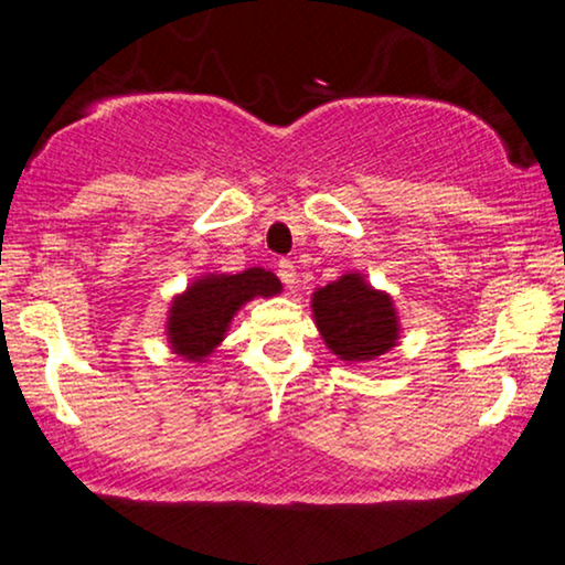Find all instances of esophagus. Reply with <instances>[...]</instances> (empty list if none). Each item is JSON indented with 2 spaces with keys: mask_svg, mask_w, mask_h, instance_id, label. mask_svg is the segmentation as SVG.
Segmentation results:
<instances>
[{
  "mask_svg": "<svg viewBox=\"0 0 565 565\" xmlns=\"http://www.w3.org/2000/svg\"><path fill=\"white\" fill-rule=\"evenodd\" d=\"M276 268H278V278H281V281L287 284L289 289H295V284H297V268H295V263L284 258V260L276 263Z\"/></svg>",
  "mask_w": 565,
  "mask_h": 565,
  "instance_id": "1",
  "label": "esophagus"
}]
</instances>
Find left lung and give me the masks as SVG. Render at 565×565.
<instances>
[{"label": "left lung", "mask_w": 565, "mask_h": 565, "mask_svg": "<svg viewBox=\"0 0 565 565\" xmlns=\"http://www.w3.org/2000/svg\"><path fill=\"white\" fill-rule=\"evenodd\" d=\"M312 312L328 349L341 360H375L396 344L398 323L391 297L347 274L312 295Z\"/></svg>", "instance_id": "8db88e82"}]
</instances>
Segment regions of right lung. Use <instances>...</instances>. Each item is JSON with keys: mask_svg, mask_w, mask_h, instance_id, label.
<instances>
[{"mask_svg": "<svg viewBox=\"0 0 565 565\" xmlns=\"http://www.w3.org/2000/svg\"><path fill=\"white\" fill-rule=\"evenodd\" d=\"M281 289L270 270L249 268L234 276H205L174 299L169 341L177 354L200 362L224 339L234 312L253 297H274Z\"/></svg>", "mask_w": 565, "mask_h": 565, "instance_id": "1", "label": "right lung"}]
</instances>
